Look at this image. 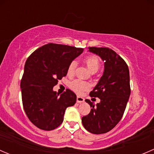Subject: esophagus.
Listing matches in <instances>:
<instances>
[{"mask_svg": "<svg viewBox=\"0 0 154 154\" xmlns=\"http://www.w3.org/2000/svg\"><path fill=\"white\" fill-rule=\"evenodd\" d=\"M84 100H85V99H84L83 97H80V96H77V102L78 103H83Z\"/></svg>", "mask_w": 154, "mask_h": 154, "instance_id": "34e87169", "label": "esophagus"}]
</instances>
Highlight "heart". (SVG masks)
Listing matches in <instances>:
<instances>
[{
  "mask_svg": "<svg viewBox=\"0 0 154 154\" xmlns=\"http://www.w3.org/2000/svg\"><path fill=\"white\" fill-rule=\"evenodd\" d=\"M84 62L88 69L92 73L97 72L100 67V60L99 57L96 55H90L86 57L84 59ZM77 67V63L75 61H72L68 66L67 73L69 75H72L75 72ZM91 85L89 82L80 80H75L70 83V88L78 94H81L85 91L89 89Z\"/></svg>",
  "mask_w": 154,
  "mask_h": 154,
  "instance_id": "obj_1",
  "label": "heart"
}]
</instances>
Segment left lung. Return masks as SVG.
Wrapping results in <instances>:
<instances>
[{
	"label": "left lung",
	"mask_w": 154,
	"mask_h": 154,
	"mask_svg": "<svg viewBox=\"0 0 154 154\" xmlns=\"http://www.w3.org/2000/svg\"><path fill=\"white\" fill-rule=\"evenodd\" d=\"M88 49L105 61V69L97 85L89 94L91 97L100 98V103L95 106L85 100L91 109L88 115L82 116V122L92 134H105L114 128L124 114L131 94L129 69L125 61L111 48Z\"/></svg>",
	"instance_id": "obj_1"
}]
</instances>
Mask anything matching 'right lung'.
Segmentation results:
<instances>
[{"label": "right lung", "instance_id": "right-lung-1", "mask_svg": "<svg viewBox=\"0 0 154 154\" xmlns=\"http://www.w3.org/2000/svg\"><path fill=\"white\" fill-rule=\"evenodd\" d=\"M83 48L48 43L35 50L26 60L20 81L23 109L38 128L51 131L63 121L66 109L75 104L77 96L66 89L60 96L53 91L67 74L68 66Z\"/></svg>", "mask_w": 154, "mask_h": 154}]
</instances>
